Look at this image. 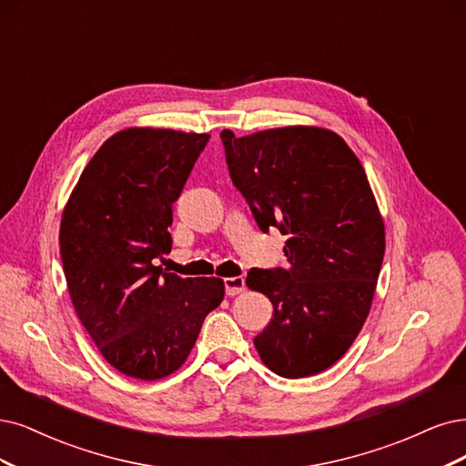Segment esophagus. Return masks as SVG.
Masks as SVG:
<instances>
[{"label": "esophagus", "instance_id": "obj_1", "mask_svg": "<svg viewBox=\"0 0 466 466\" xmlns=\"http://www.w3.org/2000/svg\"><path fill=\"white\" fill-rule=\"evenodd\" d=\"M224 289H227V296L234 298L238 294H242L246 289V280L242 277H232V279H224Z\"/></svg>", "mask_w": 466, "mask_h": 466}]
</instances>
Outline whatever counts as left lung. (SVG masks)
Segmentation results:
<instances>
[{
    "label": "left lung",
    "instance_id": "1",
    "mask_svg": "<svg viewBox=\"0 0 466 466\" xmlns=\"http://www.w3.org/2000/svg\"><path fill=\"white\" fill-rule=\"evenodd\" d=\"M220 137L255 222L288 236L286 268L248 272V288L274 309L255 348L279 376L319 374L363 329L384 259V220L365 168L341 136L319 127Z\"/></svg>",
    "mask_w": 466,
    "mask_h": 466
}]
</instances>
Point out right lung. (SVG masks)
Returning a JSON list of instances; mask_svg holds the SVG:
<instances>
[{
  "label": "right lung",
  "mask_w": 466,
  "mask_h": 466,
  "mask_svg": "<svg viewBox=\"0 0 466 466\" xmlns=\"http://www.w3.org/2000/svg\"><path fill=\"white\" fill-rule=\"evenodd\" d=\"M209 134L125 128L96 151L68 198L61 261L75 311L107 363L137 380L177 372L224 282L155 267L170 251L172 203Z\"/></svg>",
  "instance_id": "1"
}]
</instances>
